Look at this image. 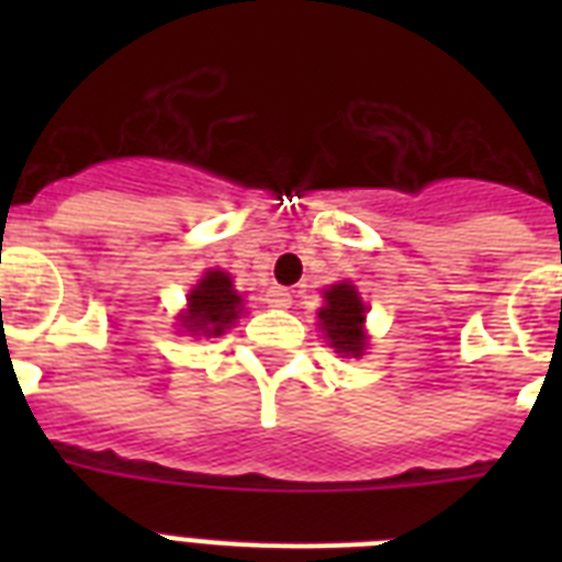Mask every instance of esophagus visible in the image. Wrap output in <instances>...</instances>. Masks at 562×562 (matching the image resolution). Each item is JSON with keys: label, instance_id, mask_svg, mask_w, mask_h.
I'll list each match as a JSON object with an SVG mask.
<instances>
[{"label": "esophagus", "instance_id": "obj_1", "mask_svg": "<svg viewBox=\"0 0 562 562\" xmlns=\"http://www.w3.org/2000/svg\"><path fill=\"white\" fill-rule=\"evenodd\" d=\"M265 303L273 308H289L291 306V291L289 289H280V285H273V289H268V294H265Z\"/></svg>", "mask_w": 562, "mask_h": 562}]
</instances>
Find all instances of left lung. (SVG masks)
<instances>
[{
	"mask_svg": "<svg viewBox=\"0 0 562 562\" xmlns=\"http://www.w3.org/2000/svg\"><path fill=\"white\" fill-rule=\"evenodd\" d=\"M321 329L335 352L344 359H359L368 350V333H364V317L368 306L361 303L359 291L350 282H338L324 289V306L317 312Z\"/></svg>",
	"mask_w": 562,
	"mask_h": 562,
	"instance_id": "8db88e82",
	"label": "left lung"
}]
</instances>
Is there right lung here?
<instances>
[{"mask_svg": "<svg viewBox=\"0 0 562 562\" xmlns=\"http://www.w3.org/2000/svg\"><path fill=\"white\" fill-rule=\"evenodd\" d=\"M189 303L183 308V315L178 317L180 326L189 335L198 338H218L236 324L241 315V294L233 289V277L227 271L212 268L198 280L192 291H189Z\"/></svg>", "mask_w": 562, "mask_h": 562, "instance_id": "1", "label": "right lung"}]
</instances>
